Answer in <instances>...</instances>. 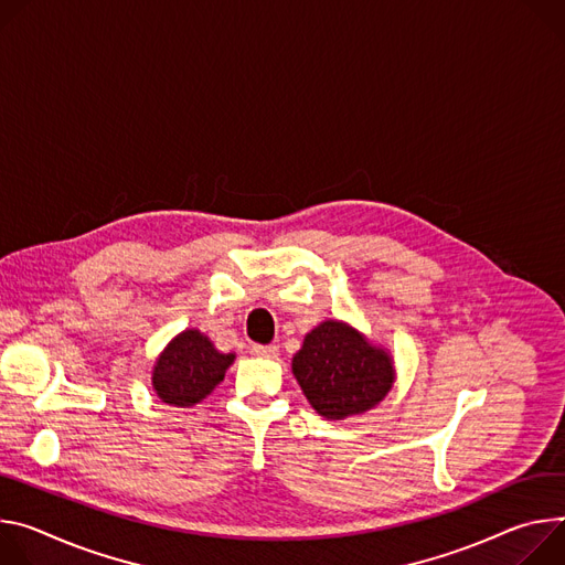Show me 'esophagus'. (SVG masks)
<instances>
[{"instance_id": "obj_1", "label": "esophagus", "mask_w": 565, "mask_h": 565, "mask_svg": "<svg viewBox=\"0 0 565 565\" xmlns=\"http://www.w3.org/2000/svg\"><path fill=\"white\" fill-rule=\"evenodd\" d=\"M250 354L265 356V359H276V356H278V345H260V343H254V345H250Z\"/></svg>"}]
</instances>
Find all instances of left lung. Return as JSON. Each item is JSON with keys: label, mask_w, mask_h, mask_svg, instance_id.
I'll return each mask as SVG.
<instances>
[{"label": "left lung", "mask_w": 565, "mask_h": 565, "mask_svg": "<svg viewBox=\"0 0 565 565\" xmlns=\"http://www.w3.org/2000/svg\"><path fill=\"white\" fill-rule=\"evenodd\" d=\"M291 367L311 408L328 419L370 411L386 397L395 380L391 356L339 321L311 330Z\"/></svg>", "instance_id": "obj_1"}]
</instances>
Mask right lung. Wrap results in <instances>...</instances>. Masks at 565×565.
Wrapping results in <instances>:
<instances>
[{
    "label": "right lung",
    "mask_w": 565,
    "mask_h": 565,
    "mask_svg": "<svg viewBox=\"0 0 565 565\" xmlns=\"http://www.w3.org/2000/svg\"><path fill=\"white\" fill-rule=\"evenodd\" d=\"M233 359L217 352L202 332L185 330L159 356L152 386L166 404L193 406L224 380Z\"/></svg>",
    "instance_id": "obj_1"
}]
</instances>
